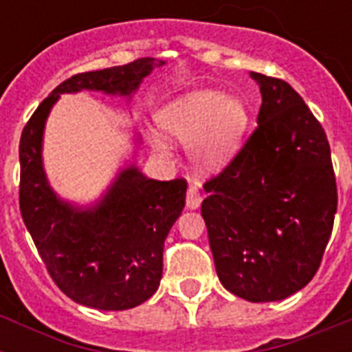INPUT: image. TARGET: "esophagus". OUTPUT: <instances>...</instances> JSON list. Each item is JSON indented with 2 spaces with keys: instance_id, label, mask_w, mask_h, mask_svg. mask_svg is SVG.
<instances>
[{
  "instance_id": "obj_1",
  "label": "esophagus",
  "mask_w": 352,
  "mask_h": 352,
  "mask_svg": "<svg viewBox=\"0 0 352 352\" xmlns=\"http://www.w3.org/2000/svg\"><path fill=\"white\" fill-rule=\"evenodd\" d=\"M201 201H203V197H201V192H199L197 186H190L188 188V193H186V206L190 210H195L201 206Z\"/></svg>"
}]
</instances>
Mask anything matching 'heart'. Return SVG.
Wrapping results in <instances>:
<instances>
[{
	"mask_svg": "<svg viewBox=\"0 0 352 352\" xmlns=\"http://www.w3.org/2000/svg\"><path fill=\"white\" fill-rule=\"evenodd\" d=\"M160 126L181 142L197 140V153L204 162H217L230 153L248 122L245 106L221 91H195L170 102L159 113ZM159 148L162 138H155Z\"/></svg>",
	"mask_w": 352,
	"mask_h": 352,
	"instance_id": "obj_1",
	"label": "heart"
}]
</instances>
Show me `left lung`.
<instances>
[{
  "mask_svg": "<svg viewBox=\"0 0 352 352\" xmlns=\"http://www.w3.org/2000/svg\"><path fill=\"white\" fill-rule=\"evenodd\" d=\"M261 89L257 126L206 181L201 204L217 276L263 303L289 298L322 265L338 206L322 124L285 80L250 73Z\"/></svg>",
  "mask_w": 352,
  "mask_h": 352,
  "instance_id": "1",
  "label": "left lung"
}]
</instances>
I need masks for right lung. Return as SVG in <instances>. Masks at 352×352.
I'll list each match as a JSON object with an SVG mask.
<instances>
[{"instance_id": "1", "label": "right lung", "mask_w": 352, "mask_h": 352, "mask_svg": "<svg viewBox=\"0 0 352 352\" xmlns=\"http://www.w3.org/2000/svg\"><path fill=\"white\" fill-rule=\"evenodd\" d=\"M162 63V62H160ZM155 58L74 74L41 102L19 140V210L47 272L63 294L100 311H126L157 292L162 252L179 219L186 181H153L131 166L98 206L76 210L54 195L41 166L47 115L62 93L104 91L129 96L151 73Z\"/></svg>"}]
</instances>
